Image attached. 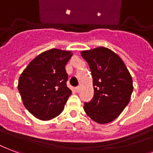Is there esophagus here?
I'll return each instance as SVG.
<instances>
[{
    "label": "esophagus",
    "instance_id": "obj_1",
    "mask_svg": "<svg viewBox=\"0 0 153 153\" xmlns=\"http://www.w3.org/2000/svg\"><path fill=\"white\" fill-rule=\"evenodd\" d=\"M80 89H81V87H80V86H76V87L75 88L76 92H79V91H80Z\"/></svg>",
    "mask_w": 153,
    "mask_h": 153
}]
</instances>
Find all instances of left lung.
Instances as JSON below:
<instances>
[{
    "instance_id": "left-lung-1",
    "label": "left lung",
    "mask_w": 153,
    "mask_h": 153,
    "mask_svg": "<svg viewBox=\"0 0 153 153\" xmlns=\"http://www.w3.org/2000/svg\"><path fill=\"white\" fill-rule=\"evenodd\" d=\"M81 53L89 64L94 90L93 99L85 102V112L97 123H109L130 102L132 77L122 59L108 48L98 47Z\"/></svg>"
}]
</instances>
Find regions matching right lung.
Masks as SVG:
<instances>
[{"mask_svg": "<svg viewBox=\"0 0 153 153\" xmlns=\"http://www.w3.org/2000/svg\"><path fill=\"white\" fill-rule=\"evenodd\" d=\"M72 55L71 51L51 49L36 57L20 76L18 89L23 104L40 120L59 116L72 94L65 70Z\"/></svg>", "mask_w": 153, "mask_h": 153, "instance_id": "obj_1", "label": "right lung"}]
</instances>
